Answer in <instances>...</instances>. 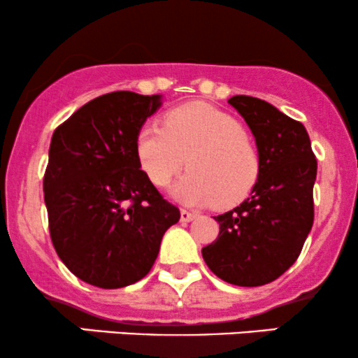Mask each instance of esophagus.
<instances>
[{"mask_svg": "<svg viewBox=\"0 0 358 358\" xmlns=\"http://www.w3.org/2000/svg\"><path fill=\"white\" fill-rule=\"evenodd\" d=\"M193 219H196V213L185 210V208L182 212H180V220H182V222H192Z\"/></svg>", "mask_w": 358, "mask_h": 358, "instance_id": "esophagus-1", "label": "esophagus"}]
</instances>
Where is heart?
I'll list each match as a JSON object with an SVG mask.
<instances>
[{
    "mask_svg": "<svg viewBox=\"0 0 358 358\" xmlns=\"http://www.w3.org/2000/svg\"><path fill=\"white\" fill-rule=\"evenodd\" d=\"M136 155L150 182L166 187L190 168L171 188L185 205L232 207L252 192L259 178V155L237 119L205 102L171 109L165 126L150 122L139 129Z\"/></svg>",
    "mask_w": 358,
    "mask_h": 358,
    "instance_id": "heart-1",
    "label": "heart"
}]
</instances>
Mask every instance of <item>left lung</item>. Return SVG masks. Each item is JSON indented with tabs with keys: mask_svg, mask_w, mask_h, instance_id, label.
I'll return each mask as SVG.
<instances>
[{
	"mask_svg": "<svg viewBox=\"0 0 358 358\" xmlns=\"http://www.w3.org/2000/svg\"><path fill=\"white\" fill-rule=\"evenodd\" d=\"M256 139L259 178L239 207L213 217L215 242L202 249L215 276L236 286H262L294 264L313 225L316 158L306 127L269 102L229 99Z\"/></svg>",
	"mask_w": 358,
	"mask_h": 358,
	"instance_id": "8db88e82",
	"label": "left lung"
}]
</instances>
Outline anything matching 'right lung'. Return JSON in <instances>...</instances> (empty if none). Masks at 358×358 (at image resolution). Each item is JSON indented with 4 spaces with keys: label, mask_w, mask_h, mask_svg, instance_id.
<instances>
[{
    "label": "right lung",
    "mask_w": 358,
    "mask_h": 358,
    "mask_svg": "<svg viewBox=\"0 0 358 358\" xmlns=\"http://www.w3.org/2000/svg\"><path fill=\"white\" fill-rule=\"evenodd\" d=\"M163 97L119 90L96 97L53 133L43 178L48 227L65 266L89 285L117 289L153 268L180 220L136 155V136Z\"/></svg>",
    "instance_id": "obj_1"
}]
</instances>
